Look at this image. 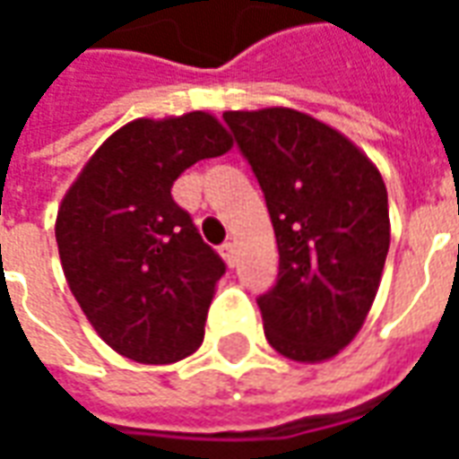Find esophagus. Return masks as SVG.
<instances>
[{
  "mask_svg": "<svg viewBox=\"0 0 459 459\" xmlns=\"http://www.w3.org/2000/svg\"><path fill=\"white\" fill-rule=\"evenodd\" d=\"M221 255H223V260H226V263H229L230 268H233V265H236V243H223V246H221Z\"/></svg>",
  "mask_w": 459,
  "mask_h": 459,
  "instance_id": "1",
  "label": "esophagus"
}]
</instances>
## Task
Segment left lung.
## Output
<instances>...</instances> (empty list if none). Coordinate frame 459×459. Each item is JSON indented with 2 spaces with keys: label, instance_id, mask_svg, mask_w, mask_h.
Listing matches in <instances>:
<instances>
[{
  "label": "left lung",
  "instance_id": "1",
  "mask_svg": "<svg viewBox=\"0 0 459 459\" xmlns=\"http://www.w3.org/2000/svg\"><path fill=\"white\" fill-rule=\"evenodd\" d=\"M258 179L278 240L275 285L258 298L270 346L322 361L364 325L391 230L388 194L344 134L288 108L223 113Z\"/></svg>",
  "mask_w": 459,
  "mask_h": 459
}]
</instances>
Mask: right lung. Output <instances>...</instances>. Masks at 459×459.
<instances>
[{
  "instance_id": "add662e5",
  "label": "right lung",
  "mask_w": 459,
  "mask_h": 459,
  "mask_svg": "<svg viewBox=\"0 0 459 459\" xmlns=\"http://www.w3.org/2000/svg\"><path fill=\"white\" fill-rule=\"evenodd\" d=\"M230 144L209 113L134 120L100 144L58 209L68 288L105 344L132 361L171 364L199 349L226 263L171 186Z\"/></svg>"
}]
</instances>
